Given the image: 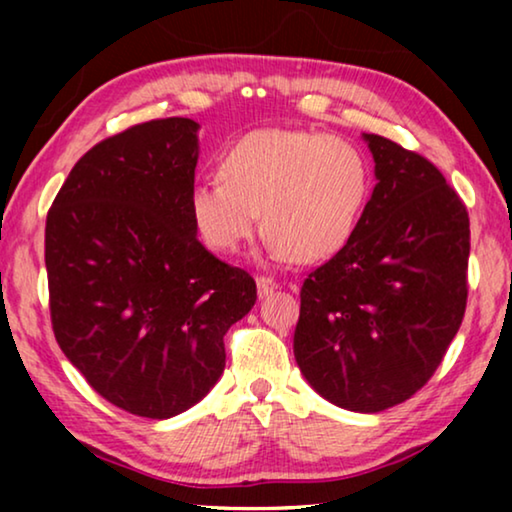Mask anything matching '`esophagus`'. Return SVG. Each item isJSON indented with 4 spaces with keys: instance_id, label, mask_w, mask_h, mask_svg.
<instances>
[{
    "instance_id": "1",
    "label": "esophagus",
    "mask_w": 512,
    "mask_h": 512,
    "mask_svg": "<svg viewBox=\"0 0 512 512\" xmlns=\"http://www.w3.org/2000/svg\"><path fill=\"white\" fill-rule=\"evenodd\" d=\"M280 287V284H277L273 277H266V275H259L257 277V293H259V298H266V296H271V293Z\"/></svg>"
}]
</instances>
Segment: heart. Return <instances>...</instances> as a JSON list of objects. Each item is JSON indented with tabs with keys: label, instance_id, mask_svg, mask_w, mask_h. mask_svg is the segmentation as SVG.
Here are the masks:
<instances>
[{
	"label": "heart",
	"instance_id": "b5f03b06",
	"mask_svg": "<svg viewBox=\"0 0 512 512\" xmlns=\"http://www.w3.org/2000/svg\"><path fill=\"white\" fill-rule=\"evenodd\" d=\"M219 177L189 194V214L207 248L235 253L262 212L268 248L296 262L339 253L357 230L372 189L368 155L336 135L264 128L219 160Z\"/></svg>",
	"mask_w": 512,
	"mask_h": 512
}]
</instances>
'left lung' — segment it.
Wrapping results in <instances>:
<instances>
[{"instance_id":"8db88e82","label":"left lung","mask_w":512,"mask_h":512,"mask_svg":"<svg viewBox=\"0 0 512 512\" xmlns=\"http://www.w3.org/2000/svg\"><path fill=\"white\" fill-rule=\"evenodd\" d=\"M363 140L377 185L348 244L302 282L293 354L325 400L377 413L427 384L463 323L470 216L420 153Z\"/></svg>"}]
</instances>
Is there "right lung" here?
<instances>
[{
	"label": "right lung",
	"mask_w": 512,
	"mask_h": 512,
	"mask_svg": "<svg viewBox=\"0 0 512 512\" xmlns=\"http://www.w3.org/2000/svg\"><path fill=\"white\" fill-rule=\"evenodd\" d=\"M198 124L131 126L83 155L47 214L56 341L103 400L164 420L201 402L225 368L223 336L255 280L196 239L189 214Z\"/></svg>",
	"instance_id": "obj_1"
}]
</instances>
